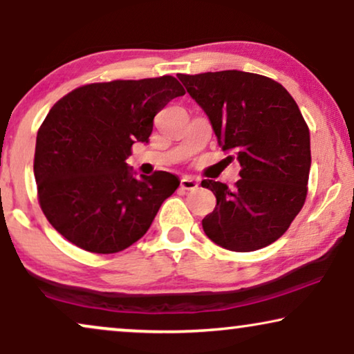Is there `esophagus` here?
<instances>
[{"label": "esophagus", "instance_id": "obj_1", "mask_svg": "<svg viewBox=\"0 0 354 354\" xmlns=\"http://www.w3.org/2000/svg\"><path fill=\"white\" fill-rule=\"evenodd\" d=\"M180 188L182 190H187V192H193L198 188V180H195L193 177H183L180 180Z\"/></svg>", "mask_w": 354, "mask_h": 354}]
</instances>
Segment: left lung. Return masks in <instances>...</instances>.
<instances>
[{
  "label": "left lung",
  "mask_w": 354,
  "mask_h": 354,
  "mask_svg": "<svg viewBox=\"0 0 354 354\" xmlns=\"http://www.w3.org/2000/svg\"><path fill=\"white\" fill-rule=\"evenodd\" d=\"M177 77L206 113L222 149L241 166L235 188L201 182L217 200L203 230L216 245L240 253L274 243L308 193L311 142L298 104L279 82L251 72Z\"/></svg>",
  "instance_id": "1"
}]
</instances>
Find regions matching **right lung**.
Masks as SVG:
<instances>
[{
  "label": "right lung",
  "instance_id": "add662e5",
  "mask_svg": "<svg viewBox=\"0 0 354 354\" xmlns=\"http://www.w3.org/2000/svg\"><path fill=\"white\" fill-rule=\"evenodd\" d=\"M182 95L176 77L164 75L85 85L53 106L37 133L33 174L41 211L66 240L111 254L147 234L180 180L164 171L137 177L125 161Z\"/></svg>",
  "mask_w": 354,
  "mask_h": 354
}]
</instances>
